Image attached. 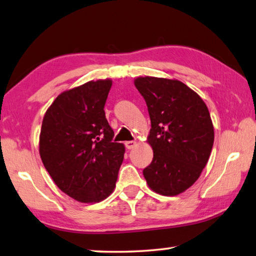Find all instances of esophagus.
Wrapping results in <instances>:
<instances>
[{
    "label": "esophagus",
    "instance_id": "34e87169",
    "mask_svg": "<svg viewBox=\"0 0 256 256\" xmlns=\"http://www.w3.org/2000/svg\"><path fill=\"white\" fill-rule=\"evenodd\" d=\"M124 146H126L127 149H132L134 146H136V142H132V140H129L124 142Z\"/></svg>",
    "mask_w": 256,
    "mask_h": 256
}]
</instances>
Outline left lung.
I'll return each mask as SVG.
<instances>
[{"mask_svg": "<svg viewBox=\"0 0 256 256\" xmlns=\"http://www.w3.org/2000/svg\"><path fill=\"white\" fill-rule=\"evenodd\" d=\"M134 86L146 101L154 152L142 170L154 192L175 196L198 180L214 144V128L202 98L178 80L140 76Z\"/></svg>", "mask_w": 256, "mask_h": 256, "instance_id": "1", "label": "left lung"}]
</instances>
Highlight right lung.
<instances>
[{"mask_svg": "<svg viewBox=\"0 0 256 256\" xmlns=\"http://www.w3.org/2000/svg\"><path fill=\"white\" fill-rule=\"evenodd\" d=\"M112 80L89 81L58 96L46 110L40 156L60 190L81 203L100 202L116 186L124 147L112 142L104 104Z\"/></svg>", "mask_w": 256, "mask_h": 256, "instance_id": "add662e5", "label": "right lung"}]
</instances>
